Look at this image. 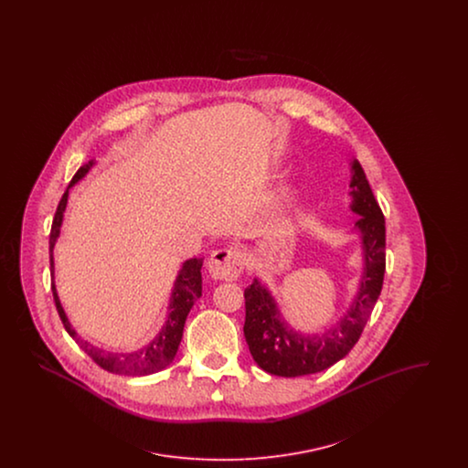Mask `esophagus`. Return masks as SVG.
<instances>
[{"mask_svg": "<svg viewBox=\"0 0 468 468\" xmlns=\"http://www.w3.org/2000/svg\"><path fill=\"white\" fill-rule=\"evenodd\" d=\"M244 268V258L237 249H219L208 258L207 270L214 281H235Z\"/></svg>", "mask_w": 468, "mask_h": 468, "instance_id": "34e87169", "label": "esophagus"}]
</instances>
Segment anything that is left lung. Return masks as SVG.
Masks as SVG:
<instances>
[{
	"instance_id": "1",
	"label": "left lung",
	"mask_w": 468,
	"mask_h": 468,
	"mask_svg": "<svg viewBox=\"0 0 468 468\" xmlns=\"http://www.w3.org/2000/svg\"><path fill=\"white\" fill-rule=\"evenodd\" d=\"M351 210L359 216L355 231L361 240L363 273L349 309L328 330L303 334L286 323L267 286L254 277L245 288L244 335L249 351L271 376L300 378L330 368L347 356L363 332L382 290L386 270V224L367 176L351 161Z\"/></svg>"
}]
</instances>
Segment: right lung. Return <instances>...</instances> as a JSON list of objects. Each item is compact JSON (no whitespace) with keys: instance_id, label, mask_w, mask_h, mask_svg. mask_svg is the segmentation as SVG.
Listing matches in <instances>:
<instances>
[{"instance_id":"right-lung-1","label":"right lung","mask_w":468,"mask_h":468,"mask_svg":"<svg viewBox=\"0 0 468 468\" xmlns=\"http://www.w3.org/2000/svg\"><path fill=\"white\" fill-rule=\"evenodd\" d=\"M94 166V161L86 163L84 166L79 168V172L73 176L69 186L63 195V198L58 205L52 228H50V237H48V254H50V277H52V294L56 302V309L63 321V326L68 335L80 346V349L103 370L112 372V374H121V376H151L156 374L159 370L166 368L174 357L177 355L178 344L182 340V332L186 324V317L189 311L193 309L195 302L201 296V265L203 258H191L182 263L178 270L177 279L174 282V290L170 296V305L166 312V321L161 326L159 334L142 349L132 351V353H111L105 349H100L92 346L88 340H84L80 335L75 332L71 323L68 321L67 312L63 309L56 284H54V245L59 239L61 233V224H63V216L67 210L68 195L69 187H73L80 178L86 177L90 168Z\"/></svg>"}]
</instances>
